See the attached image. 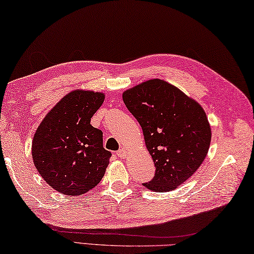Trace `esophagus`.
<instances>
[{"instance_id": "34e87169", "label": "esophagus", "mask_w": 254, "mask_h": 254, "mask_svg": "<svg viewBox=\"0 0 254 254\" xmlns=\"http://www.w3.org/2000/svg\"><path fill=\"white\" fill-rule=\"evenodd\" d=\"M117 155L119 156V158L121 159H124L127 156V150L126 149H120L118 152H117Z\"/></svg>"}]
</instances>
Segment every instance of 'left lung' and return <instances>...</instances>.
<instances>
[{"label": "left lung", "instance_id": "8db88e82", "mask_svg": "<svg viewBox=\"0 0 254 254\" xmlns=\"http://www.w3.org/2000/svg\"><path fill=\"white\" fill-rule=\"evenodd\" d=\"M123 102L142 127L155 175L143 186L168 192L191 178L203 163L211 142V127L195 100L153 79L123 92Z\"/></svg>", "mask_w": 254, "mask_h": 254}]
</instances>
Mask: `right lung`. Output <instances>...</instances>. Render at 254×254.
<instances>
[{
    "label": "right lung",
    "instance_id": "right-lung-1",
    "mask_svg": "<svg viewBox=\"0 0 254 254\" xmlns=\"http://www.w3.org/2000/svg\"><path fill=\"white\" fill-rule=\"evenodd\" d=\"M101 92L75 90L59 101L42 120L32 141V158L41 177L65 195H81L104 177L111 152L91 118L104 102Z\"/></svg>",
    "mask_w": 254,
    "mask_h": 254
}]
</instances>
